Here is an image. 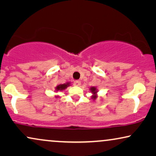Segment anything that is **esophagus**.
Segmentation results:
<instances>
[{"label":"esophagus","instance_id":"34e87169","mask_svg":"<svg viewBox=\"0 0 156 156\" xmlns=\"http://www.w3.org/2000/svg\"><path fill=\"white\" fill-rule=\"evenodd\" d=\"M80 83H81V82H80V80H76V81H75V82L73 83V85H74V86H80Z\"/></svg>","mask_w":156,"mask_h":156}]
</instances>
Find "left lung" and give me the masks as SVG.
I'll list each match as a JSON object with an SVG mask.
<instances>
[{
	"instance_id": "obj_1",
	"label": "left lung",
	"mask_w": 156,
	"mask_h": 156,
	"mask_svg": "<svg viewBox=\"0 0 156 156\" xmlns=\"http://www.w3.org/2000/svg\"><path fill=\"white\" fill-rule=\"evenodd\" d=\"M95 90H96V88H94V87H92V88H90L91 92H93V93H96V91H95ZM93 98H96V96H93Z\"/></svg>"
}]
</instances>
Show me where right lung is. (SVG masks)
Instances as JSON below:
<instances>
[{
	"instance_id": "1",
	"label": "right lung",
	"mask_w": 156,
	"mask_h": 156,
	"mask_svg": "<svg viewBox=\"0 0 156 156\" xmlns=\"http://www.w3.org/2000/svg\"><path fill=\"white\" fill-rule=\"evenodd\" d=\"M68 86H69L68 85V83L67 84H62V85H59V86H58L56 87V90H64V89H66L67 88Z\"/></svg>"
}]
</instances>
